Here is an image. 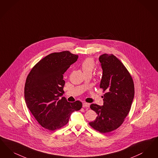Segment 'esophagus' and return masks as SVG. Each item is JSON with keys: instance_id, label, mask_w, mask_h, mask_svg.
I'll return each mask as SVG.
<instances>
[{"instance_id": "34e87169", "label": "esophagus", "mask_w": 158, "mask_h": 158, "mask_svg": "<svg viewBox=\"0 0 158 158\" xmlns=\"http://www.w3.org/2000/svg\"><path fill=\"white\" fill-rule=\"evenodd\" d=\"M82 107L84 108L89 109V104L87 103H82Z\"/></svg>"}]
</instances>
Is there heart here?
Returning <instances> with one entry per match:
<instances>
[{"label":"heart","mask_w":158,"mask_h":158,"mask_svg":"<svg viewBox=\"0 0 158 158\" xmlns=\"http://www.w3.org/2000/svg\"><path fill=\"white\" fill-rule=\"evenodd\" d=\"M81 67L84 74H91L95 67L94 61L92 58H87L83 61Z\"/></svg>","instance_id":"obj_1"}]
</instances>
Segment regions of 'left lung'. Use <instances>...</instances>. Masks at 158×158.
<instances>
[{
	"instance_id": "left-lung-1",
	"label": "left lung",
	"mask_w": 158,
	"mask_h": 158,
	"mask_svg": "<svg viewBox=\"0 0 158 158\" xmlns=\"http://www.w3.org/2000/svg\"><path fill=\"white\" fill-rule=\"evenodd\" d=\"M103 69L100 87L105 92L103 106L90 105L97 117L89 124L100 133H109L119 127L131 110L135 94L133 79L123 63L113 54L99 57Z\"/></svg>"
}]
</instances>
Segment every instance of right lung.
I'll list each match as a JSON object with an SVG mask.
<instances>
[{"label":"right lung","instance_id":"add662e5","mask_svg":"<svg viewBox=\"0 0 158 158\" xmlns=\"http://www.w3.org/2000/svg\"><path fill=\"white\" fill-rule=\"evenodd\" d=\"M78 58L68 51L50 54L38 62L27 76L25 102L45 129L53 131L61 128L68 123L71 113L82 107L80 101L69 103L64 97L60 98L64 93L63 74Z\"/></svg>","mask_w":158,"mask_h":158}]
</instances>
